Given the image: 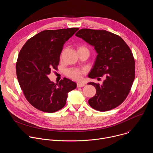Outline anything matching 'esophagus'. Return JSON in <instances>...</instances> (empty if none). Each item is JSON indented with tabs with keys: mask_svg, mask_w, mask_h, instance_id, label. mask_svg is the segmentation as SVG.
I'll return each instance as SVG.
<instances>
[{
	"mask_svg": "<svg viewBox=\"0 0 153 153\" xmlns=\"http://www.w3.org/2000/svg\"><path fill=\"white\" fill-rule=\"evenodd\" d=\"M84 86H85V83H81V82H78L77 83V86L78 87V88H80V87H83Z\"/></svg>",
	"mask_w": 153,
	"mask_h": 153,
	"instance_id": "1",
	"label": "esophagus"
}]
</instances>
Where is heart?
I'll list each match as a JSON object with an SVG mask.
<instances>
[{"mask_svg":"<svg viewBox=\"0 0 153 153\" xmlns=\"http://www.w3.org/2000/svg\"><path fill=\"white\" fill-rule=\"evenodd\" d=\"M85 48L84 47H80L78 48L82 49ZM85 71L84 70H80V69H70L67 71V75L70 77V78L76 80H79L82 79V74H85Z\"/></svg>","mask_w":153,"mask_h":153,"instance_id":"heart-1","label":"heart"}]
</instances>
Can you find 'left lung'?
Returning a JSON list of instances; mask_svg holds the SVG:
<instances>
[{"mask_svg": "<svg viewBox=\"0 0 153 153\" xmlns=\"http://www.w3.org/2000/svg\"><path fill=\"white\" fill-rule=\"evenodd\" d=\"M76 36L94 47L97 54L88 77L105 80L100 85L94 82L96 95L89 105L99 111H107L120 105L129 94L135 77L133 53L119 36L106 30L83 28Z\"/></svg>", "mask_w": 153, "mask_h": 153, "instance_id": "obj_1", "label": "left lung"}]
</instances>
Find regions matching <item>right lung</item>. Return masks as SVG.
I'll list each match as a JSON object with an SVG mask.
<instances>
[{
	"label": "right lung",
	"instance_id": "1",
	"mask_svg": "<svg viewBox=\"0 0 153 153\" xmlns=\"http://www.w3.org/2000/svg\"><path fill=\"white\" fill-rule=\"evenodd\" d=\"M78 28L45 30L30 38L20 50L16 63L19 85L29 103L38 110L54 113L66 104L68 93L76 83L63 78L59 83L48 77L57 69L63 46Z\"/></svg>",
	"mask_w": 153,
	"mask_h": 153
}]
</instances>
